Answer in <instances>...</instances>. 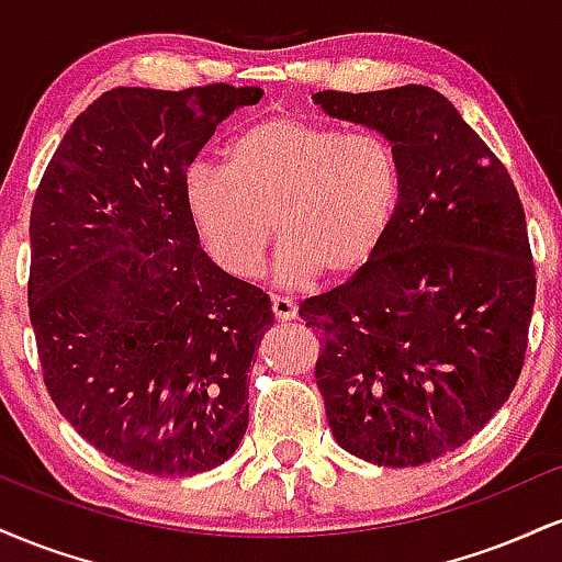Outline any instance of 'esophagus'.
Wrapping results in <instances>:
<instances>
[{
	"label": "esophagus",
	"mask_w": 562,
	"mask_h": 562,
	"mask_svg": "<svg viewBox=\"0 0 562 562\" xmlns=\"http://www.w3.org/2000/svg\"><path fill=\"white\" fill-rule=\"evenodd\" d=\"M295 312H299V308H295L293 301H288V299H272V314H274V319L290 322V319H295Z\"/></svg>",
	"instance_id": "34e87169"
}]
</instances>
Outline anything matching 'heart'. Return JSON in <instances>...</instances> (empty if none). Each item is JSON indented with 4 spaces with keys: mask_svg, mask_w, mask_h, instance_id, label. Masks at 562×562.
Here are the masks:
<instances>
[{
    "mask_svg": "<svg viewBox=\"0 0 562 562\" xmlns=\"http://www.w3.org/2000/svg\"><path fill=\"white\" fill-rule=\"evenodd\" d=\"M402 200V158L380 132L272 115L229 142L224 169L195 166L184 203L198 237L224 272H261L272 235L274 274L288 290L330 272H359L378 254Z\"/></svg>",
    "mask_w": 562,
    "mask_h": 562,
    "instance_id": "heart-1",
    "label": "heart"
}]
</instances>
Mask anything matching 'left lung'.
<instances>
[{"instance_id": "1", "label": "left lung", "mask_w": 562, "mask_h": 562, "mask_svg": "<svg viewBox=\"0 0 562 562\" xmlns=\"http://www.w3.org/2000/svg\"><path fill=\"white\" fill-rule=\"evenodd\" d=\"M312 100L385 134L402 158V200L378 254L299 312L319 333L327 423L359 460L425 465L479 434L518 383L537 299L524 205L436 89Z\"/></svg>"}]
</instances>
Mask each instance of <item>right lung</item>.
Instances as JSON below:
<instances>
[{
  "instance_id": "obj_1",
  "label": "right lung",
  "mask_w": 562,
  "mask_h": 562,
  "mask_svg": "<svg viewBox=\"0 0 562 562\" xmlns=\"http://www.w3.org/2000/svg\"><path fill=\"white\" fill-rule=\"evenodd\" d=\"M259 87H119L70 124L31 209L29 312L44 383L94 449L160 479L227 462L248 428L267 293L218 269L187 169Z\"/></svg>"
}]
</instances>
